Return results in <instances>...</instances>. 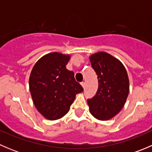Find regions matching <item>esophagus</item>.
<instances>
[{
	"label": "esophagus",
	"mask_w": 152,
	"mask_h": 152,
	"mask_svg": "<svg viewBox=\"0 0 152 152\" xmlns=\"http://www.w3.org/2000/svg\"><path fill=\"white\" fill-rule=\"evenodd\" d=\"M81 85L82 86V87H85V82H81Z\"/></svg>",
	"instance_id": "obj_1"
}]
</instances>
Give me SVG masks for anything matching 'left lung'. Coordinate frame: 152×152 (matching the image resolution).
Here are the masks:
<instances>
[{
    "label": "left lung",
    "instance_id": "obj_1",
    "mask_svg": "<svg viewBox=\"0 0 152 152\" xmlns=\"http://www.w3.org/2000/svg\"><path fill=\"white\" fill-rule=\"evenodd\" d=\"M90 59L99 80L96 95L87 99L90 113L99 120H109L126 101L129 91L127 72L120 61L105 52L94 53Z\"/></svg>",
    "mask_w": 152,
    "mask_h": 152
}]
</instances>
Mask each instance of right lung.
Segmentation results:
<instances>
[{
    "instance_id": "add662e5",
    "label": "right lung",
    "mask_w": 152,
    "mask_h": 152,
    "mask_svg": "<svg viewBox=\"0 0 152 152\" xmlns=\"http://www.w3.org/2000/svg\"><path fill=\"white\" fill-rule=\"evenodd\" d=\"M69 55L48 53L39 59L31 72L29 89L38 111L48 120H56L68 112L83 87L76 82L74 73L66 68Z\"/></svg>"
}]
</instances>
